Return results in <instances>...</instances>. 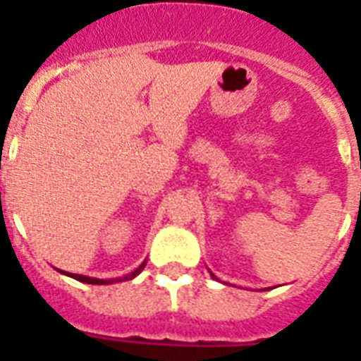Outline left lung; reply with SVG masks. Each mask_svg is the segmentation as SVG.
I'll use <instances>...</instances> for the list:
<instances>
[{
	"label": "left lung",
	"instance_id": "1",
	"mask_svg": "<svg viewBox=\"0 0 361 361\" xmlns=\"http://www.w3.org/2000/svg\"><path fill=\"white\" fill-rule=\"evenodd\" d=\"M212 277H214V279H215V275H214V274H212Z\"/></svg>",
	"mask_w": 361,
	"mask_h": 361
}]
</instances>
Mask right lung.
<instances>
[{"label": "right lung", "mask_w": 361, "mask_h": 361, "mask_svg": "<svg viewBox=\"0 0 361 361\" xmlns=\"http://www.w3.org/2000/svg\"><path fill=\"white\" fill-rule=\"evenodd\" d=\"M144 266H146V262H142L140 266H138V268H136L135 271H133V274L125 275V277H120V279H95V277H86V275L67 274V271H61V269H59V271H61V274H65V275H69V277H73V279L82 281V283H87V285H110V283H120V281H129V279H133V277H136V275L140 274L142 268H144Z\"/></svg>", "instance_id": "add662e5"}]
</instances>
